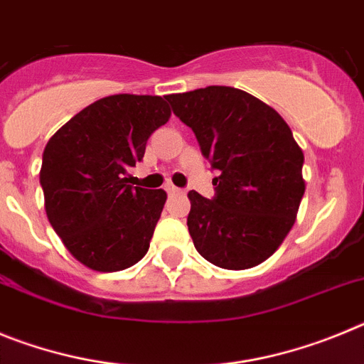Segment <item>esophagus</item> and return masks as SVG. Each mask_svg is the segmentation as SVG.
Returning a JSON list of instances; mask_svg holds the SVG:
<instances>
[{
	"instance_id": "esophagus-1",
	"label": "esophagus",
	"mask_w": 364,
	"mask_h": 364,
	"mask_svg": "<svg viewBox=\"0 0 364 364\" xmlns=\"http://www.w3.org/2000/svg\"><path fill=\"white\" fill-rule=\"evenodd\" d=\"M166 191H167V195H178V193H184V189L176 188V186H173V184H167Z\"/></svg>"
}]
</instances>
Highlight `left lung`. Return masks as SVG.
<instances>
[{
	"label": "left lung",
	"mask_w": 364,
	"mask_h": 364,
	"mask_svg": "<svg viewBox=\"0 0 364 364\" xmlns=\"http://www.w3.org/2000/svg\"><path fill=\"white\" fill-rule=\"evenodd\" d=\"M166 100L218 173L211 198L188 193L197 252L226 269L264 262L294 226L304 195V154L291 129L275 109L235 87L210 85Z\"/></svg>",
	"instance_id": "obj_1"
}]
</instances>
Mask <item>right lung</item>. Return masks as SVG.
<instances>
[{"instance_id": "obj_1", "label": "right lung", "mask_w": 364, "mask_h": 364, "mask_svg": "<svg viewBox=\"0 0 364 364\" xmlns=\"http://www.w3.org/2000/svg\"><path fill=\"white\" fill-rule=\"evenodd\" d=\"M169 117L171 109L160 96H105L70 118L45 146V211L87 268L120 272L149 250L167 195L131 186L127 171L142 162L147 140Z\"/></svg>"}]
</instances>
